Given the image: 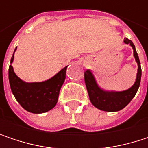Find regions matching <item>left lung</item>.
Segmentation results:
<instances>
[{
    "instance_id": "left-lung-1",
    "label": "left lung",
    "mask_w": 148,
    "mask_h": 148,
    "mask_svg": "<svg viewBox=\"0 0 148 148\" xmlns=\"http://www.w3.org/2000/svg\"><path fill=\"white\" fill-rule=\"evenodd\" d=\"M124 43L130 45L133 49L134 57L137 63L138 69L135 81L132 86L123 91H112L106 90L99 86L96 78L91 69H86L85 72V83L88 92L91 103L97 109L108 112H115L123 110L127 106L135 96L140 83L141 68L138 54L133 42L128 38H124Z\"/></svg>"
}]
</instances>
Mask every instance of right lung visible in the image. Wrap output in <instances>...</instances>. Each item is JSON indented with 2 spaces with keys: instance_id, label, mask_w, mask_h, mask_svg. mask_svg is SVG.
Here are the masks:
<instances>
[{
  "instance_id": "add662e5",
  "label": "right lung",
  "mask_w": 148,
  "mask_h": 148,
  "mask_svg": "<svg viewBox=\"0 0 148 148\" xmlns=\"http://www.w3.org/2000/svg\"><path fill=\"white\" fill-rule=\"evenodd\" d=\"M16 49L17 48H15L11 58L8 69L9 84L16 100L25 110L31 113L41 114L50 110L58 101L59 92L66 78L68 66L45 81L25 82L17 76L12 65Z\"/></svg>"
}]
</instances>
